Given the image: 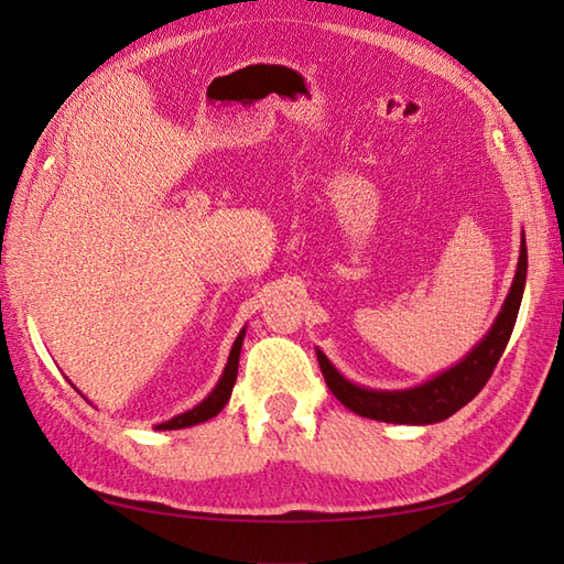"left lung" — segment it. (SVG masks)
<instances>
[{"label":"left lung","instance_id":"obj_1","mask_svg":"<svg viewBox=\"0 0 564 564\" xmlns=\"http://www.w3.org/2000/svg\"><path fill=\"white\" fill-rule=\"evenodd\" d=\"M525 271H529V251H525V239L521 237V254L517 263V275H513L511 291L507 295L501 313L497 315L492 329L487 337L467 354L460 364L443 370L436 378H431L422 386L410 390H368L354 386L346 380L337 368L329 364V358L317 349V361L322 376L344 406H349L358 416L376 419V422L388 424H436L448 419L470 402L480 392L489 376L495 373L501 354H505L509 337L517 325V315L523 297Z\"/></svg>","mask_w":564,"mask_h":564}]
</instances>
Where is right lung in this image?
I'll list each match as a JSON object with an SVG mask.
<instances>
[{
  "instance_id": "obj_1",
  "label": "right lung",
  "mask_w": 564,
  "mask_h": 564,
  "mask_svg": "<svg viewBox=\"0 0 564 564\" xmlns=\"http://www.w3.org/2000/svg\"><path fill=\"white\" fill-rule=\"evenodd\" d=\"M242 341H245V329L237 334V339H235V344H232V351H230V358H227V366H225V370H223L218 386L213 388V392L208 394L206 400H203L200 404H196L194 410L178 414V416L170 419V422H162V424H158L154 429H160V431L186 429V426H194V424H200V422H208V419H213L215 414H218V412L223 410V406L227 404V400H230V394H232L235 380H237L239 351H242Z\"/></svg>"
}]
</instances>
